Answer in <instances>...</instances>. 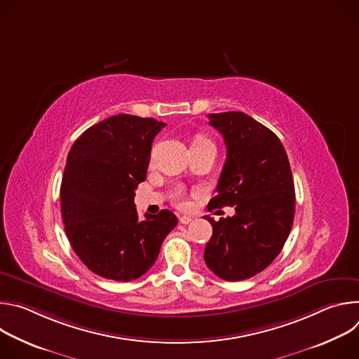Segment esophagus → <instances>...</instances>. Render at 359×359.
Masks as SVG:
<instances>
[{"mask_svg": "<svg viewBox=\"0 0 359 359\" xmlns=\"http://www.w3.org/2000/svg\"><path fill=\"white\" fill-rule=\"evenodd\" d=\"M190 222H193L191 216H180V223L182 224H189Z\"/></svg>", "mask_w": 359, "mask_h": 359, "instance_id": "obj_1", "label": "esophagus"}]
</instances>
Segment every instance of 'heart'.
Listing matches in <instances>:
<instances>
[{
	"mask_svg": "<svg viewBox=\"0 0 359 359\" xmlns=\"http://www.w3.org/2000/svg\"><path fill=\"white\" fill-rule=\"evenodd\" d=\"M194 143H208V144H213L209 139H206V137H198V139H196L194 140ZM173 200H175V203L176 204H179V206H184V191L182 190V189H176L175 191H173Z\"/></svg>",
	"mask_w": 359,
	"mask_h": 359,
	"instance_id": "heart-1",
	"label": "heart"
}]
</instances>
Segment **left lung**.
<instances>
[{
  "mask_svg": "<svg viewBox=\"0 0 359 359\" xmlns=\"http://www.w3.org/2000/svg\"><path fill=\"white\" fill-rule=\"evenodd\" d=\"M227 158L209 210L234 206L233 217L215 222L204 250L208 267L226 281H241L267 269L287 241L295 191L285 149L277 135L243 112L210 114Z\"/></svg>",
  "mask_w": 359,
  "mask_h": 359,
  "instance_id": "8db88e82",
  "label": "left lung"
}]
</instances>
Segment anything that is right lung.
Masks as SVG:
<instances>
[{
  "instance_id": "obj_1",
  "label": "right lung",
  "mask_w": 359,
  "mask_h": 359,
  "mask_svg": "<svg viewBox=\"0 0 359 359\" xmlns=\"http://www.w3.org/2000/svg\"><path fill=\"white\" fill-rule=\"evenodd\" d=\"M165 126L121 114L86 129L68 153L61 184L65 233L81 262L100 277L132 281L143 276L177 224L170 210L140 219L135 206L153 139Z\"/></svg>"
}]
</instances>
